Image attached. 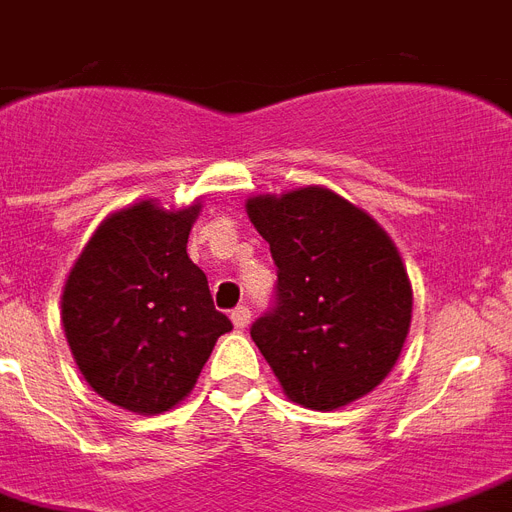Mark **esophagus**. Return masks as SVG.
Listing matches in <instances>:
<instances>
[{"label":"esophagus","instance_id":"1","mask_svg":"<svg viewBox=\"0 0 512 512\" xmlns=\"http://www.w3.org/2000/svg\"><path fill=\"white\" fill-rule=\"evenodd\" d=\"M230 319H233L236 330H247L249 322H252V311H249V306H236L230 311Z\"/></svg>","mask_w":512,"mask_h":512}]
</instances>
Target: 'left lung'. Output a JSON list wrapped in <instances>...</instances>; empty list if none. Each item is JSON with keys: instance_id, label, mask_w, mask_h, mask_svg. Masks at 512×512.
Segmentation results:
<instances>
[{"instance_id": "1", "label": "left lung", "mask_w": 512, "mask_h": 512, "mask_svg": "<svg viewBox=\"0 0 512 512\" xmlns=\"http://www.w3.org/2000/svg\"><path fill=\"white\" fill-rule=\"evenodd\" d=\"M247 214L276 263L273 303L249 333L287 397L330 411L368 395L411 327V282L392 239L325 187L260 195Z\"/></svg>"}]
</instances>
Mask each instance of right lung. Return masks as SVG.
I'll return each mask as SVG.
<instances>
[{
	"label": "right lung",
	"instance_id": "right-lung-1",
	"mask_svg": "<svg viewBox=\"0 0 512 512\" xmlns=\"http://www.w3.org/2000/svg\"><path fill=\"white\" fill-rule=\"evenodd\" d=\"M198 206L150 201L101 222L64 287V330L77 368L104 400L161 413L193 389L230 319L187 257Z\"/></svg>",
	"mask_w": 512,
	"mask_h": 512
}]
</instances>
